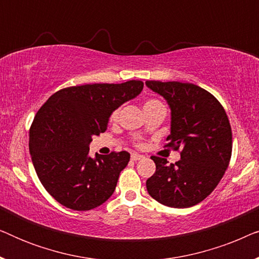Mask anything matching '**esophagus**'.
<instances>
[{
	"mask_svg": "<svg viewBox=\"0 0 259 259\" xmlns=\"http://www.w3.org/2000/svg\"><path fill=\"white\" fill-rule=\"evenodd\" d=\"M143 158H144V155H140V154H137V153H133L132 155H131V159H132V160H134V161L140 160V159H143Z\"/></svg>",
	"mask_w": 259,
	"mask_h": 259,
	"instance_id": "34e87169",
	"label": "esophagus"
}]
</instances>
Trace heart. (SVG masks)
Segmentation results:
<instances>
[{"label":"heart","instance_id":"b5f03b06","mask_svg":"<svg viewBox=\"0 0 259 259\" xmlns=\"http://www.w3.org/2000/svg\"><path fill=\"white\" fill-rule=\"evenodd\" d=\"M158 105H162V104L159 100H155V99H151V100H148V101L145 102L144 108L153 107V106H158ZM118 114H119V111H118V109H115V111L111 114V120H112V121H114V120H116V118H118Z\"/></svg>","mask_w":259,"mask_h":259}]
</instances>
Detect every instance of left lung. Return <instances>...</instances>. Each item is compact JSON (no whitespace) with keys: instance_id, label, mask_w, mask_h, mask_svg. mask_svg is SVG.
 <instances>
[{"instance_id":"8db88e82","label":"left lung","mask_w":259,"mask_h":259,"mask_svg":"<svg viewBox=\"0 0 259 259\" xmlns=\"http://www.w3.org/2000/svg\"><path fill=\"white\" fill-rule=\"evenodd\" d=\"M171 108L168 144L180 152V160L167 164L151 157L155 173L147 179L148 194L162 205L191 207L203 201L224 176L232 152L228 115L217 99L197 84L179 81H146Z\"/></svg>"}]
</instances>
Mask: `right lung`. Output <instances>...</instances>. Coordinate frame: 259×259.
<instances>
[{"mask_svg":"<svg viewBox=\"0 0 259 259\" xmlns=\"http://www.w3.org/2000/svg\"><path fill=\"white\" fill-rule=\"evenodd\" d=\"M143 88L138 80L73 86L56 92L38 109L29 131V152L38 179L56 201L88 211L112 196L131 155L121 151L92 158L90 144L107 130L112 113Z\"/></svg>","mask_w":259,"mask_h":259,"instance_id":"1","label":"right lung"}]
</instances>
